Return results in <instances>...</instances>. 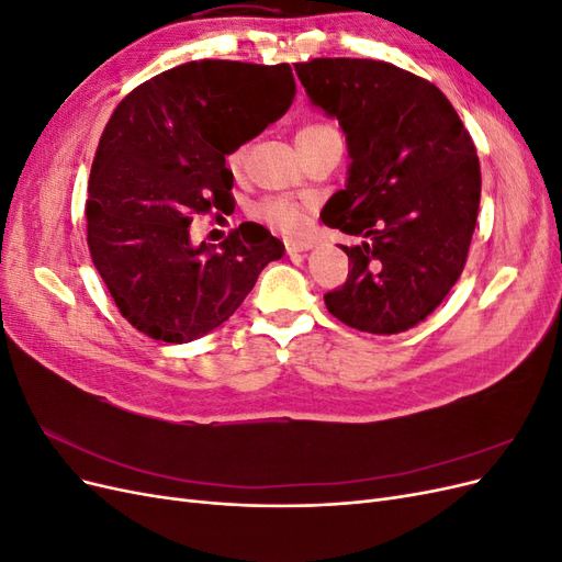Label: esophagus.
Here are the masks:
<instances>
[{"label": "esophagus", "mask_w": 562, "mask_h": 562, "mask_svg": "<svg viewBox=\"0 0 562 562\" xmlns=\"http://www.w3.org/2000/svg\"><path fill=\"white\" fill-rule=\"evenodd\" d=\"M310 248H312V241H300V239H288V241H285V252H288V255L307 252Z\"/></svg>", "instance_id": "esophagus-1"}]
</instances>
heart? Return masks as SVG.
Masks as SVG:
<instances>
[{
  "label": "heart",
  "instance_id": "heart-1",
  "mask_svg": "<svg viewBox=\"0 0 562 562\" xmlns=\"http://www.w3.org/2000/svg\"><path fill=\"white\" fill-rule=\"evenodd\" d=\"M337 128L330 124H307L302 126L295 135V143H312V140H321L326 138V135H335ZM244 149H234L232 155L227 157V164L232 171H239L244 166ZM258 217H262L265 223L279 227L281 232H300L304 227V217H307V206L304 203L295 201V199H288V196H267L258 203V209H255Z\"/></svg>",
  "mask_w": 562,
  "mask_h": 562
}]
</instances>
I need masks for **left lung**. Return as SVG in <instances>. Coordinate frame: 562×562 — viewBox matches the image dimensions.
Instances as JSON below:
<instances>
[{"instance_id":"8db88e82","label":"left lung","mask_w":562,"mask_h":562,"mask_svg":"<svg viewBox=\"0 0 562 562\" xmlns=\"http://www.w3.org/2000/svg\"><path fill=\"white\" fill-rule=\"evenodd\" d=\"M295 72L342 126L351 159L321 220L359 244L342 246L351 269L326 307L363 333L411 330L467 265L481 203L471 135L431 81L391 63L314 58Z\"/></svg>"}]
</instances>
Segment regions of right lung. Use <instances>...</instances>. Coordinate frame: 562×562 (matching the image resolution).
Listing matches in <instances>:
<instances>
[{
    "mask_svg": "<svg viewBox=\"0 0 562 562\" xmlns=\"http://www.w3.org/2000/svg\"><path fill=\"white\" fill-rule=\"evenodd\" d=\"M291 65L192 60L133 89L100 135L89 178L87 241L100 279L133 328L192 342L241 307L283 255L262 225L220 250L192 246L194 213L234 206L225 157L285 114Z\"/></svg>",
    "mask_w": 562,
    "mask_h": 562,
    "instance_id": "right-lung-1",
    "label": "right lung"
}]
</instances>
